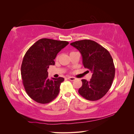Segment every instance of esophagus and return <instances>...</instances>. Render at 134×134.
<instances>
[{
	"label": "esophagus",
	"mask_w": 134,
	"mask_h": 134,
	"mask_svg": "<svg viewBox=\"0 0 134 134\" xmlns=\"http://www.w3.org/2000/svg\"><path fill=\"white\" fill-rule=\"evenodd\" d=\"M68 79L69 80H71V81H73V80H75V78H74V77H71V76H69L68 78Z\"/></svg>",
	"instance_id": "esophagus-1"
}]
</instances>
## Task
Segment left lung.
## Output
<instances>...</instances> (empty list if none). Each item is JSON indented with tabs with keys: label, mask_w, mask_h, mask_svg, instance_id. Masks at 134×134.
Segmentation results:
<instances>
[{
	"label": "left lung",
	"mask_w": 134,
	"mask_h": 134,
	"mask_svg": "<svg viewBox=\"0 0 134 134\" xmlns=\"http://www.w3.org/2000/svg\"><path fill=\"white\" fill-rule=\"evenodd\" d=\"M82 56L83 64L93 73L90 82L82 79L78 92L90 100H98L110 89L115 75V68L108 51L96 42L83 40L70 43Z\"/></svg>",
	"instance_id": "8db88e82"
}]
</instances>
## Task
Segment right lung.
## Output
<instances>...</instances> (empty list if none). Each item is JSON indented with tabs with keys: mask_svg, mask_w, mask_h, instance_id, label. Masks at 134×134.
I'll list each match as a JSON object with an SVG mask.
<instances>
[{
	"mask_svg": "<svg viewBox=\"0 0 134 134\" xmlns=\"http://www.w3.org/2000/svg\"><path fill=\"white\" fill-rule=\"evenodd\" d=\"M68 44L65 41L42 38L26 52L21 65L22 82L27 94L36 102L48 103L58 96L64 78L50 80L47 69L54 65L56 55Z\"/></svg>",
	"mask_w": 134,
	"mask_h": 134,
	"instance_id": "obj_1",
	"label": "right lung"
}]
</instances>
